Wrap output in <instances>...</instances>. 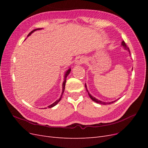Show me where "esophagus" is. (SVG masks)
Listing matches in <instances>:
<instances>
[{
	"label": "esophagus",
	"mask_w": 148,
	"mask_h": 148,
	"mask_svg": "<svg viewBox=\"0 0 148 148\" xmlns=\"http://www.w3.org/2000/svg\"><path fill=\"white\" fill-rule=\"evenodd\" d=\"M86 62V60L84 57H78L77 59L75 60V64L77 65H80V64H84V62Z\"/></svg>",
	"instance_id": "1"
}]
</instances>
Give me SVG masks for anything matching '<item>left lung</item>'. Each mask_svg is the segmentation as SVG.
I'll list each match as a JSON object with an SVG mask.
<instances>
[{
    "instance_id": "obj_1",
    "label": "left lung",
    "mask_w": 148,
    "mask_h": 148,
    "mask_svg": "<svg viewBox=\"0 0 148 148\" xmlns=\"http://www.w3.org/2000/svg\"><path fill=\"white\" fill-rule=\"evenodd\" d=\"M122 46H123L124 47V48H125V49H126V50H128V51L130 52V49H129V47H127V46L126 45V44H125V42H124V41H122ZM133 70V69H132ZM85 88H86V91H87V92H88V95H89V96L90 97V98L93 101H95V102H97V103H98V104H103V105H106V104H112V103H113V102H115L116 101H117V100H115V101H112V102H103V101H100V100H98L97 99H96V97H93L92 96H91V95H90V93L89 92V91H88V90L87 89V87H86V84H85Z\"/></svg>"
}]
</instances>
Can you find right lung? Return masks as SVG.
<instances>
[{
	"label": "right lung",
	"instance_id": "1",
	"mask_svg": "<svg viewBox=\"0 0 148 148\" xmlns=\"http://www.w3.org/2000/svg\"><path fill=\"white\" fill-rule=\"evenodd\" d=\"M42 29V28H37V29H34V30H33L32 31H31V33H29V34H28V36H30L31 34H32L34 31H36V30H39V29ZM70 71H71V69H69V70H66V73H65V77H64V82H63V84H62V95H61V96H60V97L59 98V99L58 100H57L56 101H55L53 103V104H52L51 105H50V106H49L47 107H49V108H51V107H53V106H55L56 105H57L58 103H59V102L61 100V99H62V95H63V93H64V90H65V83H66V77H67V76L69 75V74L70 73ZM45 109H46V107Z\"/></svg>",
	"mask_w": 148,
	"mask_h": 148
}]
</instances>
